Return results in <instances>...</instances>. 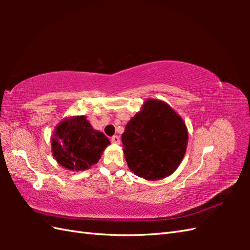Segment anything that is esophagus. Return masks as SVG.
Masks as SVG:
<instances>
[{
  "label": "esophagus",
  "instance_id": "obj_1",
  "mask_svg": "<svg viewBox=\"0 0 250 250\" xmlns=\"http://www.w3.org/2000/svg\"><path fill=\"white\" fill-rule=\"evenodd\" d=\"M110 141H111V143H114V144H120V137L117 136V135L111 136Z\"/></svg>",
  "mask_w": 250,
  "mask_h": 250
}]
</instances>
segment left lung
Masks as SVG:
<instances>
[{
	"instance_id": "left-lung-1",
	"label": "left lung",
	"mask_w": 250,
	"mask_h": 250,
	"mask_svg": "<svg viewBox=\"0 0 250 250\" xmlns=\"http://www.w3.org/2000/svg\"><path fill=\"white\" fill-rule=\"evenodd\" d=\"M121 141L131 171L139 177L158 180L169 176L182 162L188 131L171 106L149 99L125 125Z\"/></svg>"
}]
</instances>
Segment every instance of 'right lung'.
<instances>
[{
    "mask_svg": "<svg viewBox=\"0 0 250 250\" xmlns=\"http://www.w3.org/2000/svg\"><path fill=\"white\" fill-rule=\"evenodd\" d=\"M110 144L102 132L94 130L86 117L67 118L57 126L52 137V153L57 162L71 171L87 169L99 161Z\"/></svg>",
    "mask_w": 250,
    "mask_h": 250,
    "instance_id": "right-lung-1",
    "label": "right lung"
}]
</instances>
